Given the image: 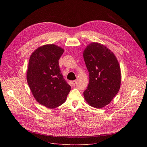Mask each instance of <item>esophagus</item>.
Returning <instances> with one entry per match:
<instances>
[{
    "mask_svg": "<svg viewBox=\"0 0 147 147\" xmlns=\"http://www.w3.org/2000/svg\"><path fill=\"white\" fill-rule=\"evenodd\" d=\"M76 82H77V81H76V80L71 81L70 82V85H71V86H75Z\"/></svg>",
    "mask_w": 147,
    "mask_h": 147,
    "instance_id": "34e87169",
    "label": "esophagus"
}]
</instances>
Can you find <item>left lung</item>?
I'll list each match as a JSON object with an SVG mask.
<instances>
[{"instance_id": "left-lung-1", "label": "left lung", "mask_w": 147, "mask_h": 147, "mask_svg": "<svg viewBox=\"0 0 147 147\" xmlns=\"http://www.w3.org/2000/svg\"><path fill=\"white\" fill-rule=\"evenodd\" d=\"M83 57L89 73V84L84 96L90 106L102 108L110 103L120 87L118 60L110 49L98 42L88 45Z\"/></svg>"}]
</instances>
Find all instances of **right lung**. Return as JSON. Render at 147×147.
<instances>
[{"label": "right lung", "mask_w": 147, "mask_h": 147, "mask_svg": "<svg viewBox=\"0 0 147 147\" xmlns=\"http://www.w3.org/2000/svg\"><path fill=\"white\" fill-rule=\"evenodd\" d=\"M63 52L55 44H47L37 48L29 59L27 80L30 90L39 103L49 109L63 103L71 90L59 66Z\"/></svg>", "instance_id": "add662e5"}]
</instances>
